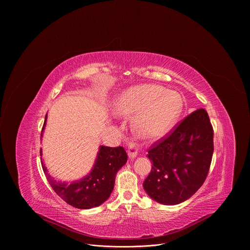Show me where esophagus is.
Returning a JSON list of instances; mask_svg holds the SVG:
<instances>
[{"label":"esophagus","mask_w":250,"mask_h":250,"mask_svg":"<svg viewBox=\"0 0 250 250\" xmlns=\"http://www.w3.org/2000/svg\"><path fill=\"white\" fill-rule=\"evenodd\" d=\"M138 146L135 144V142L131 141L129 142L128 145V150H127V153H128V156L129 158H134L136 155H137V152H138Z\"/></svg>","instance_id":"obj_1"}]
</instances>
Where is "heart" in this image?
<instances>
[{"label": "heart", "mask_w": 250, "mask_h": 250, "mask_svg": "<svg viewBox=\"0 0 250 250\" xmlns=\"http://www.w3.org/2000/svg\"><path fill=\"white\" fill-rule=\"evenodd\" d=\"M182 99L179 94L157 85H141L124 92L116 102V110L125 116L138 114L134 126L142 137L163 134L179 116Z\"/></svg>", "instance_id": "heart-1"}]
</instances>
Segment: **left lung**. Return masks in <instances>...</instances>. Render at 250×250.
Masks as SVG:
<instances>
[{
	"label": "left lung",
	"mask_w": 250,
	"mask_h": 250,
	"mask_svg": "<svg viewBox=\"0 0 250 250\" xmlns=\"http://www.w3.org/2000/svg\"><path fill=\"white\" fill-rule=\"evenodd\" d=\"M213 153V129L206 110L184 118L148 148L152 162L144 188L155 202L180 204L204 184Z\"/></svg>",
	"instance_id": "left-lung-1"
}]
</instances>
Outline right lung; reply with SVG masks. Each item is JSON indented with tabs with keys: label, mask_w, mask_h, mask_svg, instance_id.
Listing matches in <instances>:
<instances>
[{
	"label": "right lung",
	"mask_w": 250,
	"mask_h": 250,
	"mask_svg": "<svg viewBox=\"0 0 250 250\" xmlns=\"http://www.w3.org/2000/svg\"><path fill=\"white\" fill-rule=\"evenodd\" d=\"M46 117L47 115L45 116L41 138L46 123ZM126 161L127 154L124 147L101 146L91 173L84 179L70 184L57 182L48 174L42 161V166L47 181L54 192L68 205L85 209L98 207L108 200L114 189L116 174Z\"/></svg>",
	"instance_id": "1"
}]
</instances>
